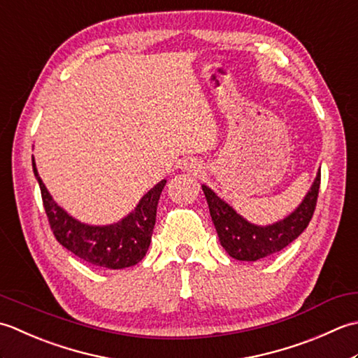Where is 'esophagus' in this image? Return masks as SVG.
<instances>
[{
	"label": "esophagus",
	"mask_w": 358,
	"mask_h": 358,
	"mask_svg": "<svg viewBox=\"0 0 358 358\" xmlns=\"http://www.w3.org/2000/svg\"><path fill=\"white\" fill-rule=\"evenodd\" d=\"M199 169V164L198 162H193V160H189V162L185 164V170L187 171H198Z\"/></svg>",
	"instance_id": "obj_1"
}]
</instances>
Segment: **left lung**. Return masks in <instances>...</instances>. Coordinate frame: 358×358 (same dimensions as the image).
I'll return each mask as SVG.
<instances>
[{
	"label": "left lung",
	"instance_id": "left-lung-1",
	"mask_svg": "<svg viewBox=\"0 0 358 358\" xmlns=\"http://www.w3.org/2000/svg\"><path fill=\"white\" fill-rule=\"evenodd\" d=\"M320 180H322V173H318L301 206L286 220L267 225V227H258V225L247 222L229 203L217 198L208 187L202 185L211 221L215 224L225 252L231 258L239 261H258L281 252L292 241L300 236L309 225L317 207Z\"/></svg>",
	"mask_w": 358,
	"mask_h": 358
}]
</instances>
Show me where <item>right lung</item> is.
I'll return each instance as SVG.
<instances>
[{"instance_id": "right-lung-1", "label": "right lung", "mask_w": 358, "mask_h": 358, "mask_svg": "<svg viewBox=\"0 0 358 358\" xmlns=\"http://www.w3.org/2000/svg\"><path fill=\"white\" fill-rule=\"evenodd\" d=\"M32 166L40 184L43 207L50 230L58 243L80 259L97 267L125 268L142 261L151 243L157 202L166 180L159 182L155 188H151L138 202L133 213L123 221L106 227H92V225L80 224L57 206L38 176L34 159Z\"/></svg>"}]
</instances>
